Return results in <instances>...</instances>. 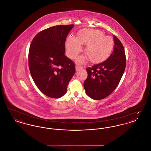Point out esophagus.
I'll use <instances>...</instances> for the list:
<instances>
[{
  "mask_svg": "<svg viewBox=\"0 0 151 151\" xmlns=\"http://www.w3.org/2000/svg\"><path fill=\"white\" fill-rule=\"evenodd\" d=\"M75 68H76V70L77 71V70H80L81 68H82V67H81V66H80V65H76Z\"/></svg>",
  "mask_w": 151,
  "mask_h": 151,
  "instance_id": "obj_1",
  "label": "esophagus"
}]
</instances>
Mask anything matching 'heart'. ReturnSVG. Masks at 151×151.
Wrapping results in <instances>:
<instances>
[{"mask_svg":"<svg viewBox=\"0 0 151 151\" xmlns=\"http://www.w3.org/2000/svg\"><path fill=\"white\" fill-rule=\"evenodd\" d=\"M86 45L84 53L92 63H99L109 57L114 46L113 39L99 30L85 29L80 30L77 38L69 36L66 41V52L68 57L74 59L81 51V45ZM84 57L78 58L82 62Z\"/></svg>","mask_w":151,"mask_h":151,"instance_id":"obj_1","label":"heart"}]
</instances>
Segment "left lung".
<instances>
[{"label":"left lung","mask_w":151,"mask_h":151,"mask_svg":"<svg viewBox=\"0 0 151 151\" xmlns=\"http://www.w3.org/2000/svg\"><path fill=\"white\" fill-rule=\"evenodd\" d=\"M114 48L107 60L88 67V77L84 83L86 94L93 100L109 96L119 84L126 65L123 46L114 35Z\"/></svg>","instance_id":"obj_1"}]
</instances>
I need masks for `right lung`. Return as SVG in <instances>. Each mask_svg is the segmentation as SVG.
Instances as JSON below:
<instances>
[{"instance_id": "1", "label": "right lung", "mask_w": 151, "mask_h": 151, "mask_svg": "<svg viewBox=\"0 0 151 151\" xmlns=\"http://www.w3.org/2000/svg\"><path fill=\"white\" fill-rule=\"evenodd\" d=\"M74 25L45 29L33 39L29 47V68L37 88L46 96L61 97L75 73L74 62L65 56V42Z\"/></svg>"}]
</instances>
